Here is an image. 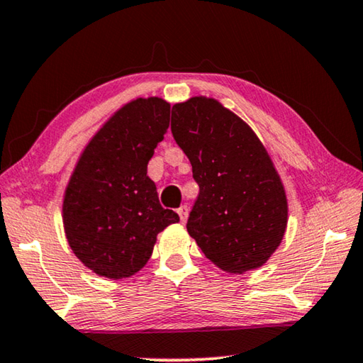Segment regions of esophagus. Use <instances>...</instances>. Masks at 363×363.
Returning a JSON list of instances; mask_svg holds the SVG:
<instances>
[{
	"label": "esophagus",
	"instance_id": "obj_1",
	"mask_svg": "<svg viewBox=\"0 0 363 363\" xmlns=\"http://www.w3.org/2000/svg\"><path fill=\"white\" fill-rule=\"evenodd\" d=\"M177 214H179V218H181V223L184 224L187 220V218H189V208L184 205V206H181L179 210H177Z\"/></svg>",
	"mask_w": 363,
	"mask_h": 363
}]
</instances>
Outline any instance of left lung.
I'll return each mask as SVG.
<instances>
[{
    "instance_id": "left-lung-1",
    "label": "left lung",
    "mask_w": 363,
    "mask_h": 363,
    "mask_svg": "<svg viewBox=\"0 0 363 363\" xmlns=\"http://www.w3.org/2000/svg\"><path fill=\"white\" fill-rule=\"evenodd\" d=\"M171 133L200 187L189 235L225 272L261 267L288 223L284 184L266 147L240 116L205 96L174 104Z\"/></svg>"
}]
</instances>
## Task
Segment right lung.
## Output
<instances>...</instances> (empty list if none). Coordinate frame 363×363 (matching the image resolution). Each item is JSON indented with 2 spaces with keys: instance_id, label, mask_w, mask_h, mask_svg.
<instances>
[{
  "instance_id": "add662e5",
  "label": "right lung",
  "mask_w": 363,
  "mask_h": 363,
  "mask_svg": "<svg viewBox=\"0 0 363 363\" xmlns=\"http://www.w3.org/2000/svg\"><path fill=\"white\" fill-rule=\"evenodd\" d=\"M162 97H138L110 116L79 155L62 205L67 242L94 274L126 279L150 259L157 235L179 223L158 201L147 163L169 126Z\"/></svg>"
}]
</instances>
